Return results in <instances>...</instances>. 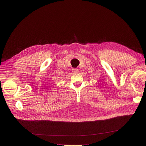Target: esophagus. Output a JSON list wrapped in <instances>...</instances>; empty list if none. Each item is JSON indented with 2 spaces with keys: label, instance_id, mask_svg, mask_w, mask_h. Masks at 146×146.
Wrapping results in <instances>:
<instances>
[{
  "label": "esophagus",
  "instance_id": "obj_1",
  "mask_svg": "<svg viewBox=\"0 0 146 146\" xmlns=\"http://www.w3.org/2000/svg\"><path fill=\"white\" fill-rule=\"evenodd\" d=\"M72 72L74 73H78L79 72V70H78V68H73L72 69Z\"/></svg>",
  "mask_w": 146,
  "mask_h": 146
}]
</instances>
